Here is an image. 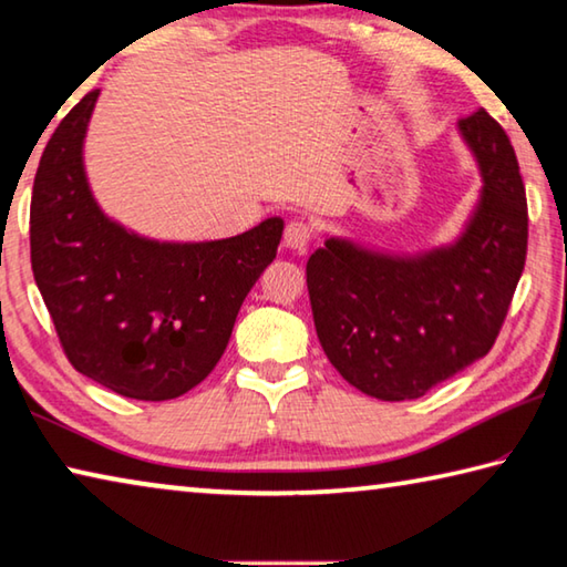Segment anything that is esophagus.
I'll use <instances>...</instances> for the list:
<instances>
[{
    "label": "esophagus",
    "mask_w": 567,
    "mask_h": 567,
    "mask_svg": "<svg viewBox=\"0 0 567 567\" xmlns=\"http://www.w3.org/2000/svg\"><path fill=\"white\" fill-rule=\"evenodd\" d=\"M311 240V228L309 223L303 220H291L289 226L284 230V246L291 248V250H306Z\"/></svg>",
    "instance_id": "esophagus-1"
}]
</instances>
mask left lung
<instances>
[{
  "mask_svg": "<svg viewBox=\"0 0 567 567\" xmlns=\"http://www.w3.org/2000/svg\"><path fill=\"white\" fill-rule=\"evenodd\" d=\"M480 198L452 244L392 254L327 236L306 264L323 354L382 402L430 392L493 349L527 254V200L513 145L477 110L457 123Z\"/></svg>",
  "mask_w": 567,
  "mask_h": 567,
  "instance_id": "left-lung-1",
  "label": "left lung"
}]
</instances>
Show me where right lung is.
<instances>
[{
    "label": "right lung",
    "instance_id": "1",
    "mask_svg": "<svg viewBox=\"0 0 567 567\" xmlns=\"http://www.w3.org/2000/svg\"><path fill=\"white\" fill-rule=\"evenodd\" d=\"M100 90L54 127L34 175L32 271L72 367L115 394L175 399L228 347L240 303L276 258L284 218L220 240H157L92 196L85 135Z\"/></svg>",
    "mask_w": 567,
    "mask_h": 567
}]
</instances>
